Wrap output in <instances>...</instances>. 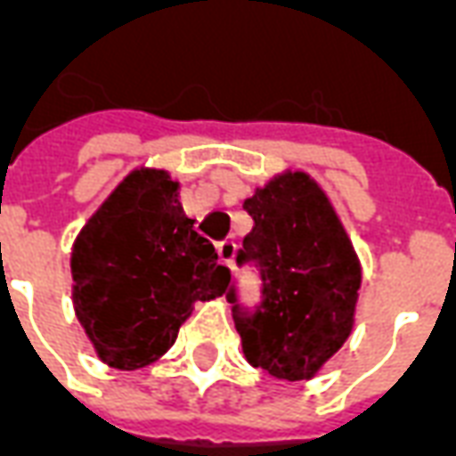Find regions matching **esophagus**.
<instances>
[{"instance_id": "1", "label": "esophagus", "mask_w": 456, "mask_h": 456, "mask_svg": "<svg viewBox=\"0 0 456 456\" xmlns=\"http://www.w3.org/2000/svg\"><path fill=\"white\" fill-rule=\"evenodd\" d=\"M217 256L222 266H232L234 264V256H237V244L232 239H224L217 244Z\"/></svg>"}]
</instances>
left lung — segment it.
Returning a JSON list of instances; mask_svg holds the SVG:
<instances>
[{
  "mask_svg": "<svg viewBox=\"0 0 456 456\" xmlns=\"http://www.w3.org/2000/svg\"><path fill=\"white\" fill-rule=\"evenodd\" d=\"M254 229L237 261H256L264 300L234 305V327L251 366L283 381H307L349 339L362 264L332 200L305 170L288 168L244 200ZM234 303V293H229Z\"/></svg>",
  "mask_w": 456,
  "mask_h": 456,
  "instance_id": "8db88e82",
  "label": "left lung"
}]
</instances>
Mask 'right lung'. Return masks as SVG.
<instances>
[{
  "instance_id": "1",
  "label": "right lung",
  "mask_w": 456,
  "mask_h": 456,
  "mask_svg": "<svg viewBox=\"0 0 456 456\" xmlns=\"http://www.w3.org/2000/svg\"><path fill=\"white\" fill-rule=\"evenodd\" d=\"M166 168L139 166L77 232L73 307L97 359L136 371L168 352L198 300L229 286V268L195 232Z\"/></svg>"
}]
</instances>
